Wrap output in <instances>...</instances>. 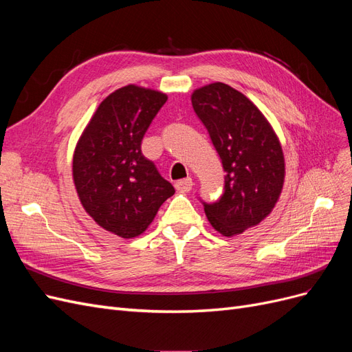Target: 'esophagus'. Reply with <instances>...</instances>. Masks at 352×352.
<instances>
[{
	"label": "esophagus",
	"mask_w": 352,
	"mask_h": 352,
	"mask_svg": "<svg viewBox=\"0 0 352 352\" xmlns=\"http://www.w3.org/2000/svg\"><path fill=\"white\" fill-rule=\"evenodd\" d=\"M192 186H194V182L190 177L177 180V182L175 184V188L179 190V192H189V190L192 189Z\"/></svg>",
	"instance_id": "esophagus-1"
}]
</instances>
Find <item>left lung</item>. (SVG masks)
<instances>
[{
    "label": "left lung",
    "instance_id": "obj_1",
    "mask_svg": "<svg viewBox=\"0 0 352 352\" xmlns=\"http://www.w3.org/2000/svg\"><path fill=\"white\" fill-rule=\"evenodd\" d=\"M225 168V190L204 211L223 236L241 235L267 217L285 182V157L278 135L250 98L214 82L190 95Z\"/></svg>",
    "mask_w": 352,
    "mask_h": 352
}]
</instances>
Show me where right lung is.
I'll use <instances>...</instances> for the list:
<instances>
[{
    "label": "right lung",
    "mask_w": 352,
    "mask_h": 352,
    "mask_svg": "<svg viewBox=\"0 0 352 352\" xmlns=\"http://www.w3.org/2000/svg\"><path fill=\"white\" fill-rule=\"evenodd\" d=\"M167 95L126 85L102 100L73 154V182L85 211L98 226L131 239L151 225L175 194L141 153L142 138Z\"/></svg>",
    "instance_id": "right-lung-1"
}]
</instances>
